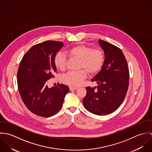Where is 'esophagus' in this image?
Segmentation results:
<instances>
[{"label": "esophagus", "mask_w": 152, "mask_h": 152, "mask_svg": "<svg viewBox=\"0 0 152 152\" xmlns=\"http://www.w3.org/2000/svg\"><path fill=\"white\" fill-rule=\"evenodd\" d=\"M77 89V87H69V90H70V91H74V90H75V89Z\"/></svg>", "instance_id": "obj_1"}]
</instances>
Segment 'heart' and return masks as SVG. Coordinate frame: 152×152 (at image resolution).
<instances>
[{
	"instance_id": "heart-1",
	"label": "heart",
	"mask_w": 152,
	"mask_h": 152,
	"mask_svg": "<svg viewBox=\"0 0 152 152\" xmlns=\"http://www.w3.org/2000/svg\"><path fill=\"white\" fill-rule=\"evenodd\" d=\"M71 57L80 60L78 68L81 69L77 71L69 72L63 77V81L71 87L79 86L86 78L87 72L94 75L98 72L105 62V54L99 48H92L91 47L79 44L72 47L67 50ZM65 55L61 52L58 53L54 57L56 67L64 71L66 66Z\"/></svg>"
}]
</instances>
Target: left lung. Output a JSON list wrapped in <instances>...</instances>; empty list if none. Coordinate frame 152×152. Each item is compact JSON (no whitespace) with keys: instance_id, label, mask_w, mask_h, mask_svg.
I'll return each instance as SVG.
<instances>
[{"instance_id":"left-lung-1","label":"left lung","mask_w":152,"mask_h":152,"mask_svg":"<svg viewBox=\"0 0 152 152\" xmlns=\"http://www.w3.org/2000/svg\"><path fill=\"white\" fill-rule=\"evenodd\" d=\"M104 51L105 62L102 69L91 80L96 87H86L83 98L85 108L98 115L109 114L119 108L124 101L129 87V71L122 50L108 42L99 40Z\"/></svg>"}]
</instances>
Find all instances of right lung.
I'll list each match as a JSON object with an SVG mask.
<instances>
[{
	"instance_id": "obj_1",
	"label": "right lung",
	"mask_w": 152,
	"mask_h": 152,
	"mask_svg": "<svg viewBox=\"0 0 152 152\" xmlns=\"http://www.w3.org/2000/svg\"><path fill=\"white\" fill-rule=\"evenodd\" d=\"M62 42L45 41L31 47L24 55L17 74L18 89L26 107L34 114L50 117L61 108L69 88L63 84L49 88L47 81L54 77V57Z\"/></svg>"
}]
</instances>
